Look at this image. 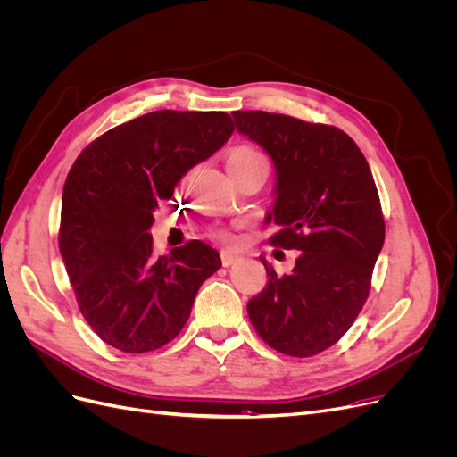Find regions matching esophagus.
I'll use <instances>...</instances> for the list:
<instances>
[{"label": "esophagus", "instance_id": "1", "mask_svg": "<svg viewBox=\"0 0 457 457\" xmlns=\"http://www.w3.org/2000/svg\"><path fill=\"white\" fill-rule=\"evenodd\" d=\"M237 259H238V253H234L232 250H220V261H223L225 267L232 265Z\"/></svg>", "mask_w": 457, "mask_h": 457}]
</instances>
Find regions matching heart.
Returning <instances> with one entry per match:
<instances>
[{
  "label": "heart",
  "mask_w": 457,
  "mask_h": 457,
  "mask_svg": "<svg viewBox=\"0 0 457 457\" xmlns=\"http://www.w3.org/2000/svg\"><path fill=\"white\" fill-rule=\"evenodd\" d=\"M250 165H269L267 158L262 152H259L255 146L240 145L234 146L227 156V170L232 168H250Z\"/></svg>",
  "instance_id": "1"
}]
</instances>
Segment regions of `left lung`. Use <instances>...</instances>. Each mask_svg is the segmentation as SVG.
I'll use <instances>...</instances> for the list:
<instances>
[{
	"label": "left lung",
	"instance_id": "1",
	"mask_svg": "<svg viewBox=\"0 0 457 457\" xmlns=\"http://www.w3.org/2000/svg\"><path fill=\"white\" fill-rule=\"evenodd\" d=\"M237 131L274 163V202L265 220L278 227L270 244L297 250L278 274L259 257L267 286L247 301L261 339L289 356H312L337 343L370 294L385 223L370 165L347 133L322 123L232 112Z\"/></svg>",
	"mask_w": 457,
	"mask_h": 457
}]
</instances>
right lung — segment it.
<instances>
[{
  "label": "right lung",
  "mask_w": 457,
  "mask_h": 457,
  "mask_svg": "<svg viewBox=\"0 0 457 457\" xmlns=\"http://www.w3.org/2000/svg\"><path fill=\"white\" fill-rule=\"evenodd\" d=\"M225 112L156 110L106 131L74 162L61 207L59 250L81 314L110 347L148 353L187 324L220 257L200 240L152 253L160 202L232 135Z\"/></svg>",
  "instance_id": "add662e5"
}]
</instances>
